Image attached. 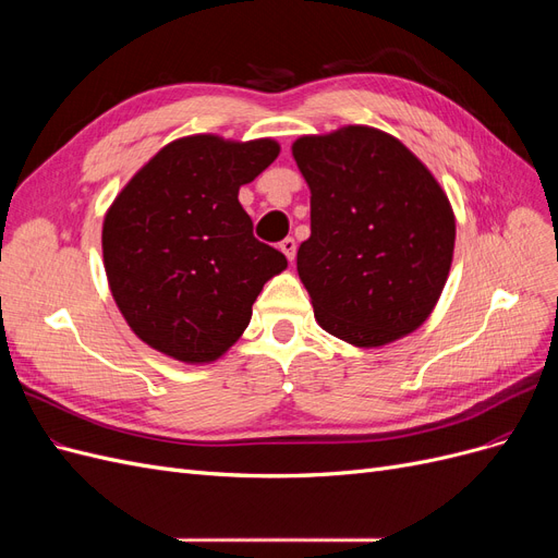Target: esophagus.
Masks as SVG:
<instances>
[{
    "label": "esophagus",
    "mask_w": 558,
    "mask_h": 558,
    "mask_svg": "<svg viewBox=\"0 0 558 558\" xmlns=\"http://www.w3.org/2000/svg\"><path fill=\"white\" fill-rule=\"evenodd\" d=\"M279 248L283 251V256H286V258H289V260H293V258H295V251H298V244H295V240H293V238H286V240H281Z\"/></svg>",
    "instance_id": "obj_1"
}]
</instances>
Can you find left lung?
Segmentation results:
<instances>
[{"instance_id": "left-lung-1", "label": "left lung", "mask_w": 558, "mask_h": 558, "mask_svg": "<svg viewBox=\"0 0 558 558\" xmlns=\"http://www.w3.org/2000/svg\"><path fill=\"white\" fill-rule=\"evenodd\" d=\"M293 158L312 191L298 275L318 326L356 347L416 330L453 256L456 223L440 183L408 146L365 125L300 137Z\"/></svg>"}]
</instances>
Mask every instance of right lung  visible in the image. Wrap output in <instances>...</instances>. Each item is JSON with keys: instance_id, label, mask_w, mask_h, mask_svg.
I'll return each instance as SVG.
<instances>
[{"instance_id": "obj_1", "label": "right lung", "mask_w": 558, "mask_h": 558, "mask_svg": "<svg viewBox=\"0 0 558 558\" xmlns=\"http://www.w3.org/2000/svg\"><path fill=\"white\" fill-rule=\"evenodd\" d=\"M279 156L272 140L195 134L167 144L105 218V269L134 335L183 363L216 361L240 340L251 305L286 256L253 238L240 185Z\"/></svg>"}]
</instances>
